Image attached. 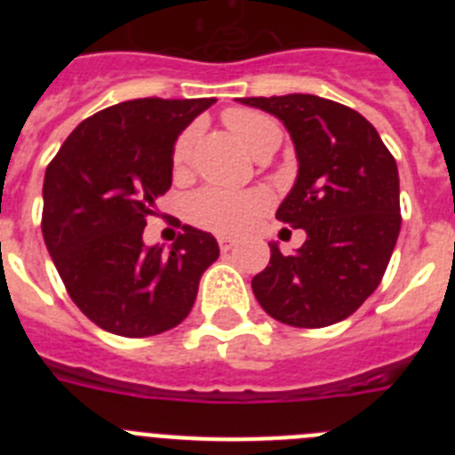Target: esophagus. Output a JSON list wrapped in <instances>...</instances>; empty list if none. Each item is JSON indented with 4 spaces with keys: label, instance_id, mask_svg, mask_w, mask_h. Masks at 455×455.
I'll use <instances>...</instances> for the list:
<instances>
[{
    "label": "esophagus",
    "instance_id": "34e87169",
    "mask_svg": "<svg viewBox=\"0 0 455 455\" xmlns=\"http://www.w3.org/2000/svg\"><path fill=\"white\" fill-rule=\"evenodd\" d=\"M219 246H220V251L228 252V251H232V248H235V241L228 239V236H219Z\"/></svg>",
    "mask_w": 455,
    "mask_h": 455
}]
</instances>
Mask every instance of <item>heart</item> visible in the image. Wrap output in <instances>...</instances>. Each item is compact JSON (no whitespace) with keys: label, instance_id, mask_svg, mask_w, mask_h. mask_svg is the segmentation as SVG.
<instances>
[{"label":"heart","instance_id":"1","mask_svg":"<svg viewBox=\"0 0 455 455\" xmlns=\"http://www.w3.org/2000/svg\"><path fill=\"white\" fill-rule=\"evenodd\" d=\"M225 124L251 155L262 150L271 140H280V127L273 118L252 111V108H230L225 114ZM196 132L187 130L175 143L172 164L175 168L184 166L191 155ZM271 207V198L264 191H223V188H203L193 193L188 200V219L204 230L219 235H239L251 228L257 216Z\"/></svg>","mask_w":455,"mask_h":455}]
</instances>
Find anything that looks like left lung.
I'll use <instances>...</instances> for the list:
<instances>
[{"label":"left lung","instance_id":"obj_1","mask_svg":"<svg viewBox=\"0 0 455 455\" xmlns=\"http://www.w3.org/2000/svg\"><path fill=\"white\" fill-rule=\"evenodd\" d=\"M283 120L296 148L299 178L275 219L307 239L293 255L271 246L252 277L268 316L323 328L351 316L376 291L401 230L399 168L364 116L332 100L291 92L239 98Z\"/></svg>","mask_w":455,"mask_h":455}]
</instances>
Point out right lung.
<instances>
[{
  "label": "right lung",
  "instance_id": "add662e5",
  "mask_svg": "<svg viewBox=\"0 0 455 455\" xmlns=\"http://www.w3.org/2000/svg\"><path fill=\"white\" fill-rule=\"evenodd\" d=\"M214 98H140L75 127L43 184V236L70 299L102 331L150 337L182 323L219 259L209 232L184 225L171 251L143 243L172 184V146Z\"/></svg>",
  "mask_w": 455,
  "mask_h": 455
}]
</instances>
